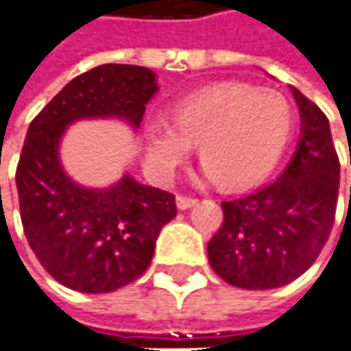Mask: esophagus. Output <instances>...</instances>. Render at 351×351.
I'll return each instance as SVG.
<instances>
[{
    "label": "esophagus",
    "mask_w": 351,
    "mask_h": 351,
    "mask_svg": "<svg viewBox=\"0 0 351 351\" xmlns=\"http://www.w3.org/2000/svg\"><path fill=\"white\" fill-rule=\"evenodd\" d=\"M197 204V199L195 197H186V195H176V207L178 209H190V207H194Z\"/></svg>",
    "instance_id": "esophagus-1"
}]
</instances>
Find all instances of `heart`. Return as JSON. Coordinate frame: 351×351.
<instances>
[{
	"label": "heart",
	"mask_w": 351,
	"mask_h": 351,
	"mask_svg": "<svg viewBox=\"0 0 351 351\" xmlns=\"http://www.w3.org/2000/svg\"><path fill=\"white\" fill-rule=\"evenodd\" d=\"M292 126V107L278 92L240 82L209 86L178 99L171 121H145V167L159 182H171L195 144L207 178L228 188L252 184L275 167Z\"/></svg>",
	"instance_id": "heart-1"
}]
</instances>
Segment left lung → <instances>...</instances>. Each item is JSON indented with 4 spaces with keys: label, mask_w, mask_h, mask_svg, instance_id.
<instances>
[{
    "label": "left lung",
    "mask_w": 351,
    "mask_h": 351,
    "mask_svg": "<svg viewBox=\"0 0 351 351\" xmlns=\"http://www.w3.org/2000/svg\"><path fill=\"white\" fill-rule=\"evenodd\" d=\"M290 90L302 119L294 156L275 182L221 204L225 221L207 244L211 269L244 290L280 288L304 275L335 225L340 161L328 119Z\"/></svg>",
    "instance_id": "left-lung-1"
}]
</instances>
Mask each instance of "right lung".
<instances>
[{"label":"right lung","instance_id":"1","mask_svg":"<svg viewBox=\"0 0 351 351\" xmlns=\"http://www.w3.org/2000/svg\"><path fill=\"white\" fill-rule=\"evenodd\" d=\"M159 86L152 69L107 63L73 78L28 126L16 167L26 240L45 271L66 288L106 294L130 285L152 263L161 228L176 215L175 195L128 173L107 188L66 175L59 145L84 119H119L140 128Z\"/></svg>","mask_w":351,"mask_h":351}]
</instances>
